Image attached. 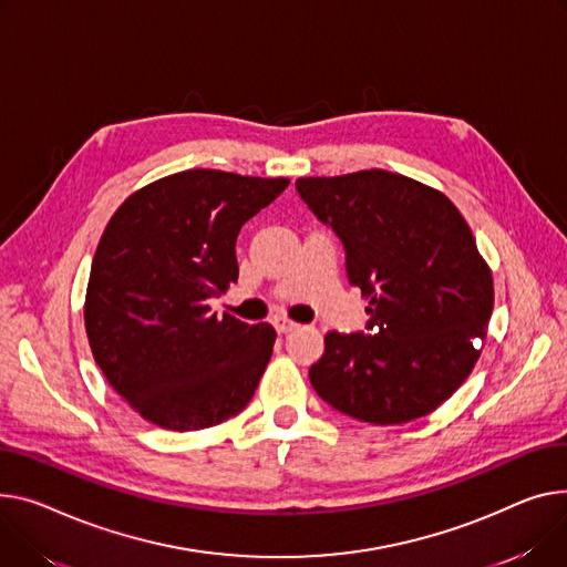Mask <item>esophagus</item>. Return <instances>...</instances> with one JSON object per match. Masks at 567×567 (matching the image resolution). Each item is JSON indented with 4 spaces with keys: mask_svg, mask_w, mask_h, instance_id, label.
<instances>
[{
    "mask_svg": "<svg viewBox=\"0 0 567 567\" xmlns=\"http://www.w3.org/2000/svg\"><path fill=\"white\" fill-rule=\"evenodd\" d=\"M274 326H276V330H278L280 334H287V332H291V330L296 328V323L289 321V319H285V317H276V319H274Z\"/></svg>",
    "mask_w": 567,
    "mask_h": 567,
    "instance_id": "34e87169",
    "label": "esophagus"
}]
</instances>
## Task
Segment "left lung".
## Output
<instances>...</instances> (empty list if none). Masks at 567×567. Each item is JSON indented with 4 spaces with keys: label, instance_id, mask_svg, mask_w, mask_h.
Listing matches in <instances>:
<instances>
[{
    "label": "left lung",
    "instance_id": "8db88e82",
    "mask_svg": "<svg viewBox=\"0 0 567 567\" xmlns=\"http://www.w3.org/2000/svg\"><path fill=\"white\" fill-rule=\"evenodd\" d=\"M296 188L342 239L349 280L369 298L364 332L326 334L312 388L375 426L424 417L472 373L495 306L467 220L437 188L381 168Z\"/></svg>",
    "mask_w": 567,
    "mask_h": 567
}]
</instances>
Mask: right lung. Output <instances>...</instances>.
Wrapping results in <instances>:
<instances>
[{"label":"right lung","mask_w":567,"mask_h":567,"mask_svg":"<svg viewBox=\"0 0 567 567\" xmlns=\"http://www.w3.org/2000/svg\"><path fill=\"white\" fill-rule=\"evenodd\" d=\"M287 177L192 168L134 192L100 237L84 326L109 385L150 424L200 431L252 399L276 330L212 315L237 282L241 225L269 207Z\"/></svg>","instance_id":"right-lung-1"}]
</instances>
